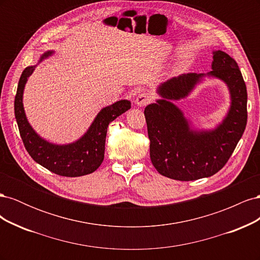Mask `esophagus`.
<instances>
[{
  "label": "esophagus",
  "mask_w": 260,
  "mask_h": 260,
  "mask_svg": "<svg viewBox=\"0 0 260 260\" xmlns=\"http://www.w3.org/2000/svg\"><path fill=\"white\" fill-rule=\"evenodd\" d=\"M151 100H152L151 95H149L148 93L143 92V93L139 94V95L137 96L136 104H137L138 106H140V107H143V106L147 105V104L149 103V102H151Z\"/></svg>",
  "instance_id": "esophagus-1"
}]
</instances>
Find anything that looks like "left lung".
Instances as JSON below:
<instances>
[{
    "mask_svg": "<svg viewBox=\"0 0 260 260\" xmlns=\"http://www.w3.org/2000/svg\"><path fill=\"white\" fill-rule=\"evenodd\" d=\"M211 72L183 74L161 83V96L144 109L149 156L160 175L193 181L215 175L231 157L247 122V91L241 70L230 55L212 52ZM215 76L230 88L232 105L223 122L212 131H192L172 100L186 97L204 76Z\"/></svg>",
    "mask_w": 260,
    "mask_h": 260,
    "instance_id": "8db88e82",
    "label": "left lung"
}]
</instances>
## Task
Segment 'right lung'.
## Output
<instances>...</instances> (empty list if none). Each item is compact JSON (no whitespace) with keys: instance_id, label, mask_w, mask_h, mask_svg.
Returning <instances> with one entry per match:
<instances>
[{"instance_id":"add662e5","label":"right lung","mask_w":260,"mask_h":260,"mask_svg":"<svg viewBox=\"0 0 260 260\" xmlns=\"http://www.w3.org/2000/svg\"><path fill=\"white\" fill-rule=\"evenodd\" d=\"M53 53V51L45 52L39 62L51 56ZM36 66H29L23 70L15 96V118L23 145L36 162L58 176L80 177L92 174L101 166L104 159L108 124L131 108L130 101L121 100L113 105L104 107L98 114L88 131L76 142L64 145L48 142L37 135L28 122L23 111V89Z\"/></svg>"}]
</instances>
